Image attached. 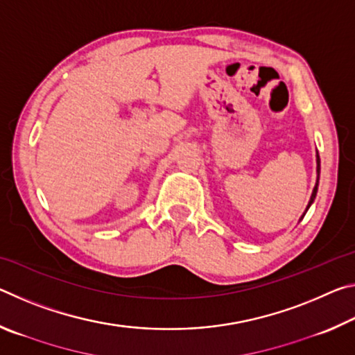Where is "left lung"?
<instances>
[{"label": "left lung", "mask_w": 355, "mask_h": 355, "mask_svg": "<svg viewBox=\"0 0 355 355\" xmlns=\"http://www.w3.org/2000/svg\"><path fill=\"white\" fill-rule=\"evenodd\" d=\"M321 161H320V155H316V172H318V178H316V184H315V188H313V192H311V197H310V202H309V205H307V208H305V213H307V209L310 208V205L311 203H313V200H315V197H316V192H318V184H320V171H321ZM305 213L302 214V218H300V220L304 219V216H305Z\"/></svg>", "instance_id": "left-lung-1"}]
</instances>
